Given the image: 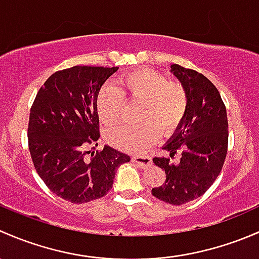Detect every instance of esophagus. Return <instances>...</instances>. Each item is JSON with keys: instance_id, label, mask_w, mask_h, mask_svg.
Masks as SVG:
<instances>
[{"instance_id": "34e87169", "label": "esophagus", "mask_w": 259, "mask_h": 259, "mask_svg": "<svg viewBox=\"0 0 259 259\" xmlns=\"http://www.w3.org/2000/svg\"><path fill=\"white\" fill-rule=\"evenodd\" d=\"M132 159L141 168H148L152 164V158L149 156H135Z\"/></svg>"}]
</instances>
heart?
I'll list each match as a JSON object with an SVG mask.
<instances>
[{
	"instance_id": "obj_1",
	"label": "heart",
	"mask_w": 259,
	"mask_h": 259,
	"mask_svg": "<svg viewBox=\"0 0 259 259\" xmlns=\"http://www.w3.org/2000/svg\"><path fill=\"white\" fill-rule=\"evenodd\" d=\"M119 89L105 84L96 97V111L107 126L117 123L126 111V96L131 102L142 103L140 123H126L107 132V141L114 147L128 152H142L162 135H172L180 128L188 110V95L178 82L166 74L138 68L117 79Z\"/></svg>"
}]
</instances>
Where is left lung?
I'll return each mask as SVG.
<instances>
[{
	"label": "left lung",
	"mask_w": 259,
	"mask_h": 259,
	"mask_svg": "<svg viewBox=\"0 0 259 259\" xmlns=\"http://www.w3.org/2000/svg\"><path fill=\"white\" fill-rule=\"evenodd\" d=\"M188 95V110L180 128L163 149L178 162L154 157L153 163L166 172L162 186L152 188L161 201L181 206L201 197L221 173L228 147V121L226 106L214 84L194 70L170 66Z\"/></svg>",
	"instance_id": "8db88e82"
}]
</instances>
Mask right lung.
Here are the masks:
<instances>
[{
	"label": "right lung",
	"instance_id": "add662e5",
	"mask_svg": "<svg viewBox=\"0 0 259 259\" xmlns=\"http://www.w3.org/2000/svg\"><path fill=\"white\" fill-rule=\"evenodd\" d=\"M117 70L74 66L55 72L31 107L27 137L34 168L53 193L71 203L106 196L117 167L131 161L110 146L86 157L87 146L100 138L96 97Z\"/></svg>",
	"mask_w": 259,
	"mask_h": 259
}]
</instances>
